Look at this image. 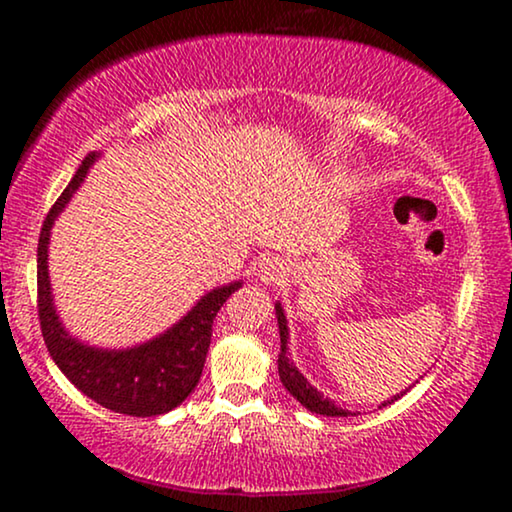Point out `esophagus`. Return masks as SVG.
I'll list each match as a JSON object with an SVG mask.
<instances>
[{
	"label": "esophagus",
	"instance_id": "1",
	"mask_svg": "<svg viewBox=\"0 0 512 512\" xmlns=\"http://www.w3.org/2000/svg\"><path fill=\"white\" fill-rule=\"evenodd\" d=\"M257 276H260L262 284L267 286L281 284V281L289 276V264L281 260V257H267V260L260 264V272H257Z\"/></svg>",
	"mask_w": 512,
	"mask_h": 512
}]
</instances>
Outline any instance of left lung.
<instances>
[{"label":"left lung","mask_w":512,"mask_h":512,"mask_svg":"<svg viewBox=\"0 0 512 512\" xmlns=\"http://www.w3.org/2000/svg\"><path fill=\"white\" fill-rule=\"evenodd\" d=\"M274 310H276V322H279V337H281V354H279V378H281V383H284L286 390H289L291 395L296 397L305 409L313 411V414L349 416L351 414L349 409L337 407L332 399H327L325 395H322V392H317V387L310 385L308 378H305L301 370L296 368V363L291 361V358H289V322H286V313H284V308H281V303H274ZM404 392H407V390H404ZM404 392H399V395L387 399V402L380 404V407H387V404H392L395 399L402 397Z\"/></svg>","instance_id":"1"}]
</instances>
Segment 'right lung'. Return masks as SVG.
Masks as SVG:
<instances>
[{
	"mask_svg": "<svg viewBox=\"0 0 512 512\" xmlns=\"http://www.w3.org/2000/svg\"><path fill=\"white\" fill-rule=\"evenodd\" d=\"M101 154H88L79 170L52 204L38 240V315L40 330L52 361L72 383L101 407L127 416H158L175 409L195 390L202 378L211 344V325L233 291L243 281L216 286L204 293L166 332L127 349H101L72 337L57 315L52 298L48 248L57 216L72 202L74 192Z\"/></svg>",
	"mask_w": 512,
	"mask_h": 512,
	"instance_id": "obj_1",
	"label": "right lung"
}]
</instances>
